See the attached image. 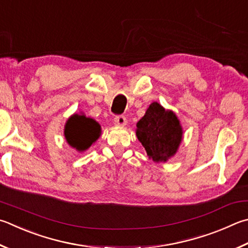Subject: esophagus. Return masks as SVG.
<instances>
[{"instance_id": "esophagus-1", "label": "esophagus", "mask_w": 248, "mask_h": 248, "mask_svg": "<svg viewBox=\"0 0 248 248\" xmlns=\"http://www.w3.org/2000/svg\"><path fill=\"white\" fill-rule=\"evenodd\" d=\"M114 123L117 127H124V125L127 124V118H125L124 116H117L115 117Z\"/></svg>"}]
</instances>
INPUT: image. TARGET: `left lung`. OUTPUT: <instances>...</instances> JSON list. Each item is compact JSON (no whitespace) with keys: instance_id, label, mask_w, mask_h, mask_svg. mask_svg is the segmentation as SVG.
Instances as JSON below:
<instances>
[{"instance_id":"left-lung-1","label":"left lung","mask_w":248,"mask_h":248,"mask_svg":"<svg viewBox=\"0 0 248 248\" xmlns=\"http://www.w3.org/2000/svg\"><path fill=\"white\" fill-rule=\"evenodd\" d=\"M136 134L154 163H165L173 157L183 140V129L177 115L157 102H153L138 121Z\"/></svg>"}]
</instances>
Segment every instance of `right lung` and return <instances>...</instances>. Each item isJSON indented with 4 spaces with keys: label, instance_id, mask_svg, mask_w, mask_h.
Listing matches in <instances>:
<instances>
[{
    "label": "right lung",
    "instance_id": "obj_1",
    "mask_svg": "<svg viewBox=\"0 0 248 248\" xmlns=\"http://www.w3.org/2000/svg\"><path fill=\"white\" fill-rule=\"evenodd\" d=\"M101 124L83 112L71 115L65 124L64 136L69 146L82 153L101 137Z\"/></svg>",
    "mask_w": 248,
    "mask_h": 248
}]
</instances>
